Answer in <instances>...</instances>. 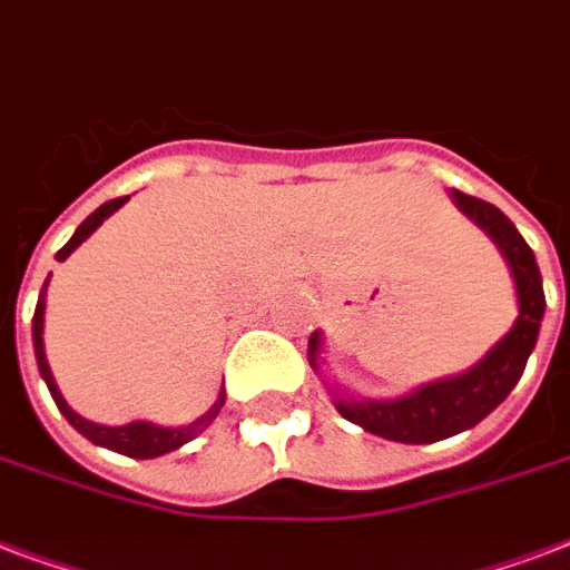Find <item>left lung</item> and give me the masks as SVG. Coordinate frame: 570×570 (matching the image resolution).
I'll return each instance as SVG.
<instances>
[{"instance_id": "left-lung-1", "label": "left lung", "mask_w": 570, "mask_h": 570, "mask_svg": "<svg viewBox=\"0 0 570 570\" xmlns=\"http://www.w3.org/2000/svg\"><path fill=\"white\" fill-rule=\"evenodd\" d=\"M451 200L460 207L463 216H469L487 237L493 239L502 252V258L508 261L520 315L513 321L511 331L504 333L481 361L460 375L435 379V382L421 384L412 393H402L393 400L351 396V393L342 391L340 384L327 387L336 412L345 421L357 423V426H363L372 435H382L387 442L432 444L481 423L517 387L525 370V361H529L534 342H538L541 321H544L547 301L541 269H538V261H534L529 243L520 237V230L513 228V222L493 204L463 195L456 188H451ZM321 351H324V340L315 331L309 336V363L318 375L321 363H324Z\"/></svg>"}]
</instances>
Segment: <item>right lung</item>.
Wrapping results in <instances>:
<instances>
[{
	"label": "right lung",
	"instance_id": "obj_1",
	"mask_svg": "<svg viewBox=\"0 0 570 570\" xmlns=\"http://www.w3.org/2000/svg\"><path fill=\"white\" fill-rule=\"evenodd\" d=\"M128 200L126 198H117V200H107L101 207L87 216V219L80 222V228L71 234L66 246L57 252V261H66L71 252L83 243V239L92 234V230L107 219V216H114L122 204ZM47 285H50V276L45 279L41 285V294H38V306H36V318H32V345H36V361H38V372H41V379L47 382V391L57 402V409L66 414V421L75 426L80 435H87L89 442L98 444V448H107V451H117V453H126V456H135V460H153V456H161V453H170L183 448L186 442H191L198 432H204L209 423L216 421V414L222 412V405H225V387L219 391L216 402L209 405L207 414H200L198 421H191L188 426H158V423H149V421H131L126 426H105V423H92L87 417H80V414L71 409L66 402V396L59 393V384L53 379V372H50V363H47V354H45V309H47Z\"/></svg>",
	"mask_w": 570,
	"mask_h": 570
}]
</instances>
